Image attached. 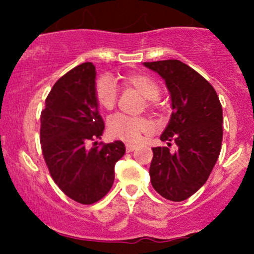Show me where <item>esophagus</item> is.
I'll return each mask as SVG.
<instances>
[{
  "label": "esophagus",
  "mask_w": 254,
  "mask_h": 254,
  "mask_svg": "<svg viewBox=\"0 0 254 254\" xmlns=\"http://www.w3.org/2000/svg\"><path fill=\"white\" fill-rule=\"evenodd\" d=\"M135 148H136V145H134V143H127V152H131Z\"/></svg>",
  "instance_id": "34e87169"
}]
</instances>
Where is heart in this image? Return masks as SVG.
Returning <instances> with one entry per match:
<instances>
[{
  "label": "heart",
  "mask_w": 254,
  "mask_h": 254,
  "mask_svg": "<svg viewBox=\"0 0 254 254\" xmlns=\"http://www.w3.org/2000/svg\"><path fill=\"white\" fill-rule=\"evenodd\" d=\"M123 82L127 86L136 89L146 99V106L151 107L155 104L156 99L160 97V86L143 73H129L123 77ZM94 96L98 106L102 109L111 111L117 103V88L112 79L107 76L97 81L94 88ZM151 124L145 118L127 117L124 114H115L108 122V131L112 136L127 142H136L141 137L142 132L150 130Z\"/></svg>",
  "instance_id": "1"
}]
</instances>
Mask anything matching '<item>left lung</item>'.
Wrapping results in <instances>:
<instances>
[{
	"label": "left lung",
	"mask_w": 254,
	"mask_h": 254,
	"mask_svg": "<svg viewBox=\"0 0 254 254\" xmlns=\"http://www.w3.org/2000/svg\"><path fill=\"white\" fill-rule=\"evenodd\" d=\"M166 82L172 114L160 139L168 146L153 147L151 184L163 198L182 201L205 184L222 142V107L214 87L179 60L143 63ZM171 142L177 145L171 151Z\"/></svg>",
	"instance_id": "1"
}]
</instances>
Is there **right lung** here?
<instances>
[{
	"instance_id": "right-lung-1",
	"label": "right lung",
	"mask_w": 254,
	"mask_h": 254,
	"mask_svg": "<svg viewBox=\"0 0 254 254\" xmlns=\"http://www.w3.org/2000/svg\"><path fill=\"white\" fill-rule=\"evenodd\" d=\"M96 67L76 66L59 78L40 117V143L49 172L72 200L89 205L101 200L114 183V166L125 153L122 141L87 148L101 139L104 122L94 96Z\"/></svg>"
}]
</instances>
